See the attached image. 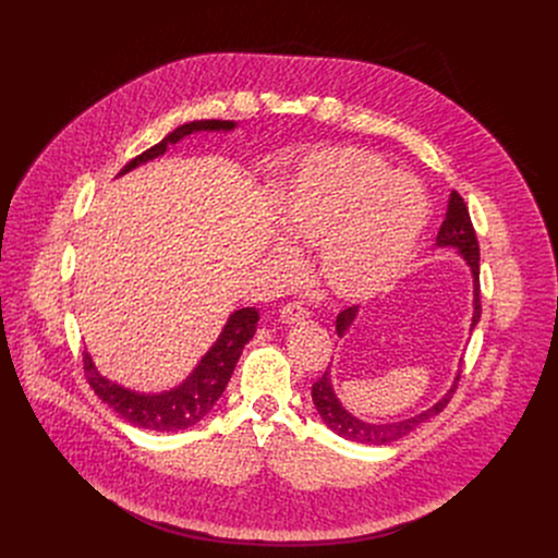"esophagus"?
<instances>
[{
	"label": "esophagus",
	"instance_id": "esophagus-1",
	"mask_svg": "<svg viewBox=\"0 0 558 558\" xmlns=\"http://www.w3.org/2000/svg\"><path fill=\"white\" fill-rule=\"evenodd\" d=\"M280 320L284 325H302L308 320V311L300 302H291L280 311Z\"/></svg>",
	"mask_w": 558,
	"mask_h": 558
}]
</instances>
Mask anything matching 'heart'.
<instances>
[{"label":"heart","instance_id":"obj_1","mask_svg":"<svg viewBox=\"0 0 558 558\" xmlns=\"http://www.w3.org/2000/svg\"><path fill=\"white\" fill-rule=\"evenodd\" d=\"M388 166L366 149H331L284 185L278 231L293 247L315 250L317 274L327 289L351 302L373 300L400 282L422 241L428 196L417 179L385 172ZM276 269L295 271V256L276 247Z\"/></svg>","mask_w":558,"mask_h":558}]
</instances>
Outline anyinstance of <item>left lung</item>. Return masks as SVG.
I'll list each match as a JSON object with an SVG mask.
<instances>
[{"instance_id": "1", "label": "left lung", "mask_w": 558, "mask_h": 558, "mask_svg": "<svg viewBox=\"0 0 558 558\" xmlns=\"http://www.w3.org/2000/svg\"><path fill=\"white\" fill-rule=\"evenodd\" d=\"M437 247H452L459 252V256L465 260V265L472 271V325L470 331L476 327L482 317V289H480V243H476V233L468 214V207L463 203V198L452 190L450 201H448V211H446V220L439 227L437 233ZM360 306H349L344 311H340L338 320H336V331L340 338L347 336V331L351 329V325L355 323ZM461 371L454 377V384L450 386V390L441 397L439 402H435L430 409L417 413L415 417H407L400 422H390V424H371L364 420H357L355 415H351L338 400V395L333 390L331 384V373L329 368L325 371V375L317 379L311 388V397L313 404L320 413L323 422L340 437L349 439V441H357V444H368V446H384V444H392L397 439L407 437L409 433H413L415 428H420L424 422L433 420L435 415H439L446 404L450 402V397L459 384Z\"/></svg>"}]
</instances>
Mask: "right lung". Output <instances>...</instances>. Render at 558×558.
Listing matches in <instances>:
<instances>
[{"label":"right lung","mask_w":558,"mask_h":558,"mask_svg":"<svg viewBox=\"0 0 558 558\" xmlns=\"http://www.w3.org/2000/svg\"><path fill=\"white\" fill-rule=\"evenodd\" d=\"M233 121H190L185 125H179L174 132H170L161 143L145 149L136 158L119 172L128 174L130 170L151 161V158L166 154L168 145L179 143L183 136L194 132H229L233 130ZM260 315L254 306L238 308L229 315L227 325L222 327V333L214 342V347L201 357L196 368L183 379V384L163 390V392H136L130 390L108 377H104L97 366L93 364V357L84 351V371L88 377V384L95 388V392L101 397L119 417L125 422L143 428V430H156V433H177L185 430L194 424H198L218 402L222 395L238 357H241L245 344L254 338L256 325Z\"/></svg>","instance_id":"1"}]
</instances>
